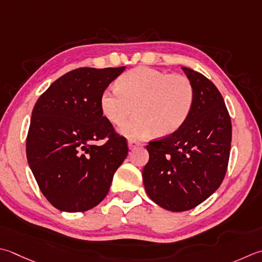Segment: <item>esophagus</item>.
Instances as JSON below:
<instances>
[{
  "mask_svg": "<svg viewBox=\"0 0 262 262\" xmlns=\"http://www.w3.org/2000/svg\"><path fill=\"white\" fill-rule=\"evenodd\" d=\"M138 146H141V143H138L137 141H134V140L128 141V147H129V150H134V148Z\"/></svg>",
  "mask_w": 262,
  "mask_h": 262,
  "instance_id": "1",
  "label": "esophagus"
}]
</instances>
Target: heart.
I'll list each match as a JSON object with an SVG mask.
<instances>
[{"mask_svg": "<svg viewBox=\"0 0 262 262\" xmlns=\"http://www.w3.org/2000/svg\"><path fill=\"white\" fill-rule=\"evenodd\" d=\"M117 89H105L100 109L106 120L121 125L133 112L135 116L120 128L129 138L171 135L191 115L194 87L186 76L137 67L118 78Z\"/></svg>", "mask_w": 262, "mask_h": 262, "instance_id": "1", "label": "heart"}]
</instances>
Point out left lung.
<instances>
[{
  "label": "left lung",
  "mask_w": 262,
  "mask_h": 262,
  "mask_svg": "<svg viewBox=\"0 0 262 262\" xmlns=\"http://www.w3.org/2000/svg\"><path fill=\"white\" fill-rule=\"evenodd\" d=\"M194 87L191 115L171 135L146 145L143 183L153 202L173 212L212 195L227 170L232 122L222 94L207 77L182 67Z\"/></svg>",
  "instance_id": "1"
}]
</instances>
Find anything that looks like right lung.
Wrapping results in <instances>:
<instances>
[{
    "instance_id": "right-lung-1",
    "label": "right lung",
    "mask_w": 262,
    "mask_h": 262,
    "mask_svg": "<svg viewBox=\"0 0 262 262\" xmlns=\"http://www.w3.org/2000/svg\"><path fill=\"white\" fill-rule=\"evenodd\" d=\"M126 67L78 68L39 96L26 141L28 165L40 191L56 209L87 211L103 200L128 155L100 109V96ZM109 138L105 145L96 140Z\"/></svg>"
}]
</instances>
